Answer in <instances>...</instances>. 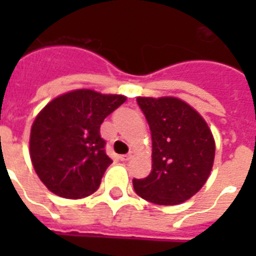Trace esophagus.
<instances>
[{
    "instance_id": "esophagus-1",
    "label": "esophagus",
    "mask_w": 256,
    "mask_h": 256,
    "mask_svg": "<svg viewBox=\"0 0 256 256\" xmlns=\"http://www.w3.org/2000/svg\"><path fill=\"white\" fill-rule=\"evenodd\" d=\"M132 158H134V152H130V154H126V155L119 156V159H120L122 162H130Z\"/></svg>"
}]
</instances>
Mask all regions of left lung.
Segmentation results:
<instances>
[{"label":"left lung","mask_w":256,"mask_h":256,"mask_svg":"<svg viewBox=\"0 0 256 256\" xmlns=\"http://www.w3.org/2000/svg\"><path fill=\"white\" fill-rule=\"evenodd\" d=\"M152 140V166L133 180L136 194L158 205H177L205 184L212 172L216 142L195 108L176 97H137Z\"/></svg>","instance_id":"8db88e82"}]
</instances>
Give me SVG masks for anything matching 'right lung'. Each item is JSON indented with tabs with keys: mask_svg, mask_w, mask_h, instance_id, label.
<instances>
[{
	"mask_svg": "<svg viewBox=\"0 0 256 256\" xmlns=\"http://www.w3.org/2000/svg\"><path fill=\"white\" fill-rule=\"evenodd\" d=\"M126 96L76 90L56 97L32 126L30 159L44 186L65 198H82L100 187L112 160L100 126Z\"/></svg>",
	"mask_w": 256,
	"mask_h": 256,
	"instance_id": "add662e5",
	"label": "right lung"
}]
</instances>
